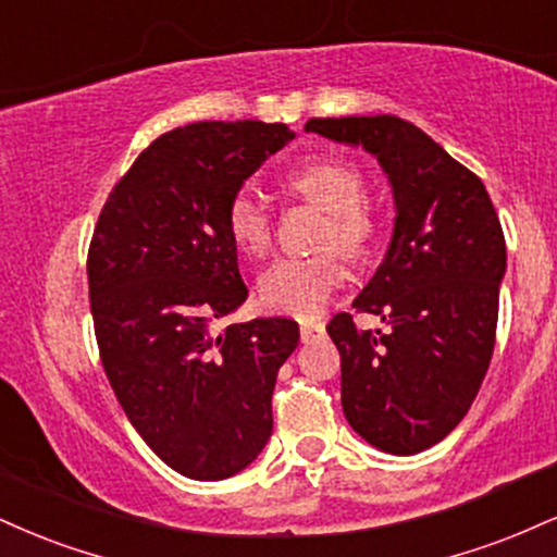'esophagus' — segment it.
I'll return each mask as SVG.
<instances>
[{
  "mask_svg": "<svg viewBox=\"0 0 557 557\" xmlns=\"http://www.w3.org/2000/svg\"><path fill=\"white\" fill-rule=\"evenodd\" d=\"M324 332V324H311V322H306V324H300V341L304 343H311L314 341V337H319Z\"/></svg>",
  "mask_w": 557,
  "mask_h": 557,
  "instance_id": "esophagus-1",
  "label": "esophagus"
}]
</instances>
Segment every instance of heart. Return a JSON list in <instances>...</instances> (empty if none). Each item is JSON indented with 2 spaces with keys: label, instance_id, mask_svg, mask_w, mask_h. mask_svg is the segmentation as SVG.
Instances as JSON below:
<instances>
[{
  "label": "heart",
  "instance_id": "heart-1",
  "mask_svg": "<svg viewBox=\"0 0 557 557\" xmlns=\"http://www.w3.org/2000/svg\"><path fill=\"white\" fill-rule=\"evenodd\" d=\"M285 188L327 212L324 243L335 240L359 253L374 235V214L363 201V177L356 164L335 157L306 159L287 170ZM227 235L246 257L259 259L272 246V220L264 203L251 194H238L227 207ZM345 280V267L335 253L290 257L277 261L259 280V304L272 314L314 319Z\"/></svg>",
  "mask_w": 557,
  "mask_h": 557
}]
</instances>
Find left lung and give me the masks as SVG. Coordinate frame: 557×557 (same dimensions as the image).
Segmentation results:
<instances>
[{
	"label": "left lung",
	"mask_w": 557,
	"mask_h": 557,
	"mask_svg": "<svg viewBox=\"0 0 557 557\" xmlns=\"http://www.w3.org/2000/svg\"><path fill=\"white\" fill-rule=\"evenodd\" d=\"M306 133L361 146L393 188L385 259L354 309L335 314L343 413L376 450L413 456L458 426L487 374L505 277V238L487 188L417 125L393 114L309 120Z\"/></svg>",
	"instance_id": "1"
}]
</instances>
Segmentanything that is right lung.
Segmentation results:
<instances>
[{"mask_svg": "<svg viewBox=\"0 0 557 557\" xmlns=\"http://www.w3.org/2000/svg\"><path fill=\"white\" fill-rule=\"evenodd\" d=\"M293 136L259 120L164 133L114 185L88 248L107 380L144 443L198 482L257 461L272 437L277 372L300 337L283 317L214 330L248 298L230 201Z\"/></svg>", "mask_w": 557, "mask_h": 557, "instance_id": "right-lung-1", "label": "right lung"}]
</instances>
